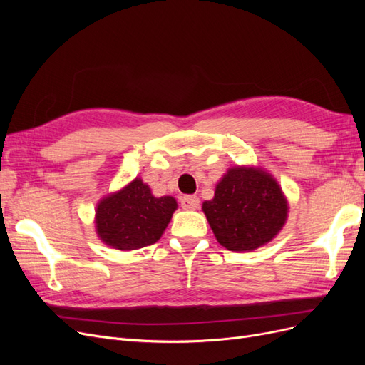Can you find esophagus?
I'll return each mask as SVG.
<instances>
[{"mask_svg":"<svg viewBox=\"0 0 365 365\" xmlns=\"http://www.w3.org/2000/svg\"><path fill=\"white\" fill-rule=\"evenodd\" d=\"M181 207L184 210H196L200 208V197L189 195V196H184L181 197Z\"/></svg>","mask_w":365,"mask_h":365,"instance_id":"34e87169","label":"esophagus"}]
</instances>
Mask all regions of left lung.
Instances as JSON below:
<instances>
[{
    "label": "left lung",
    "instance_id": "1",
    "mask_svg": "<svg viewBox=\"0 0 365 365\" xmlns=\"http://www.w3.org/2000/svg\"><path fill=\"white\" fill-rule=\"evenodd\" d=\"M288 201L272 175L236 165L216 184L215 197L202 204L217 242L230 251H252L268 244L288 217Z\"/></svg>",
    "mask_w": 365,
    "mask_h": 365
}]
</instances>
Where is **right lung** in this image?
Masks as SVG:
<instances>
[{
	"instance_id": "right-lung-1",
	"label": "right lung",
	"mask_w": 365,
	"mask_h": 365,
	"mask_svg": "<svg viewBox=\"0 0 365 365\" xmlns=\"http://www.w3.org/2000/svg\"><path fill=\"white\" fill-rule=\"evenodd\" d=\"M176 208L175 197H155L148 184L135 178L97 204V236L121 251L152 245L163 236Z\"/></svg>"
}]
</instances>
